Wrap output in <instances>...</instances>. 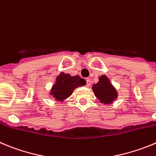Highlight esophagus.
<instances>
[{
  "mask_svg": "<svg viewBox=\"0 0 156 156\" xmlns=\"http://www.w3.org/2000/svg\"><path fill=\"white\" fill-rule=\"evenodd\" d=\"M90 80L89 79V78H88V79H87V87H89L90 86Z\"/></svg>",
  "mask_w": 156,
  "mask_h": 156,
  "instance_id": "obj_1",
  "label": "esophagus"
}]
</instances>
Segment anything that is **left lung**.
I'll list each match as a JSON object with an SVG mask.
<instances>
[{
    "instance_id": "1",
    "label": "left lung",
    "mask_w": 156,
    "mask_h": 156,
    "mask_svg": "<svg viewBox=\"0 0 156 156\" xmlns=\"http://www.w3.org/2000/svg\"><path fill=\"white\" fill-rule=\"evenodd\" d=\"M92 88L96 97L104 104H111L118 97L116 90L106 76H100L98 83L94 84Z\"/></svg>"
}]
</instances>
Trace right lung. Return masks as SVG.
Instances as JSON below:
<instances>
[{"mask_svg": "<svg viewBox=\"0 0 156 156\" xmlns=\"http://www.w3.org/2000/svg\"><path fill=\"white\" fill-rule=\"evenodd\" d=\"M86 84L85 80L76 75L71 76L69 74L61 73L56 77L55 83L52 86L50 94L56 101H62L69 98L76 87Z\"/></svg>", "mask_w": 156, "mask_h": 156, "instance_id": "obj_1", "label": "right lung"}]
</instances>
